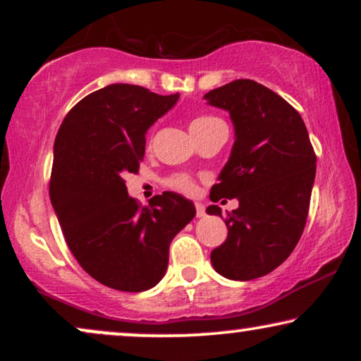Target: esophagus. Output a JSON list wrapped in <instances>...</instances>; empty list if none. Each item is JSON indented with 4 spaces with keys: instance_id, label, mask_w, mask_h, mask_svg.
I'll list each match as a JSON object with an SVG mask.
<instances>
[{
    "instance_id": "1",
    "label": "esophagus",
    "mask_w": 361,
    "mask_h": 361,
    "mask_svg": "<svg viewBox=\"0 0 361 361\" xmlns=\"http://www.w3.org/2000/svg\"><path fill=\"white\" fill-rule=\"evenodd\" d=\"M195 210H197V217H204L205 215V207L202 204H195Z\"/></svg>"
}]
</instances>
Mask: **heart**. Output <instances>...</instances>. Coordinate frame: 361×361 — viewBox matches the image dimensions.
<instances>
[{
    "label": "heart",
    "mask_w": 361,
    "mask_h": 361,
    "mask_svg": "<svg viewBox=\"0 0 361 361\" xmlns=\"http://www.w3.org/2000/svg\"><path fill=\"white\" fill-rule=\"evenodd\" d=\"M222 122L221 118L212 117V115H200V117L193 118L192 123H190V130L193 132H200L204 128L214 126V123ZM168 186L169 188L176 190V192L186 193V195H193L197 192V183L193 181V178H190L188 175H175L168 180Z\"/></svg>",
    "instance_id": "obj_1"
}]
</instances>
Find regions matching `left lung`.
<instances>
[{
    "label": "left lung",
    "instance_id": "8db88e82",
    "mask_svg": "<svg viewBox=\"0 0 361 361\" xmlns=\"http://www.w3.org/2000/svg\"><path fill=\"white\" fill-rule=\"evenodd\" d=\"M204 98L229 111L234 126L233 151L210 200L239 202L210 261L229 280L259 279L288 258L304 233L316 154L299 111L267 86L235 80ZM207 214L222 217L219 205L207 207Z\"/></svg>",
    "mask_w": 361,
    "mask_h": 361
}]
</instances>
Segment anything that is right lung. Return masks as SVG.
Masks as SVG:
<instances>
[{
	"label": "right lung",
	"mask_w": 361,
	"mask_h": 361,
	"mask_svg": "<svg viewBox=\"0 0 361 361\" xmlns=\"http://www.w3.org/2000/svg\"><path fill=\"white\" fill-rule=\"evenodd\" d=\"M178 98L109 85L76 103L56 135L49 185L54 212L82 270L110 288L144 292L159 283L169 244L195 217L193 202L175 192L139 207L123 181L137 173L149 127Z\"/></svg>",
	"instance_id": "1"
}]
</instances>
